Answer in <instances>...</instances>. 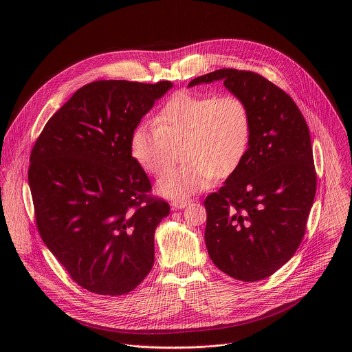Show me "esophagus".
<instances>
[{"instance_id":"esophagus-1","label":"esophagus","mask_w":352,"mask_h":352,"mask_svg":"<svg viewBox=\"0 0 352 352\" xmlns=\"http://www.w3.org/2000/svg\"><path fill=\"white\" fill-rule=\"evenodd\" d=\"M189 204V200H184V199H175L171 202L173 209H185Z\"/></svg>"}]
</instances>
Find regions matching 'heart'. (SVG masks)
<instances>
[{
    "mask_svg": "<svg viewBox=\"0 0 352 352\" xmlns=\"http://www.w3.org/2000/svg\"><path fill=\"white\" fill-rule=\"evenodd\" d=\"M250 138L252 117L243 98L182 90L160 107L153 126L140 124L132 131L129 155L146 174H164L156 184L159 195L186 199L210 188L217 177L234 174L248 155ZM181 146L187 164L168 172Z\"/></svg>",
    "mask_w": 352,
    "mask_h": 352,
    "instance_id": "b5f03b06",
    "label": "heart"
}]
</instances>
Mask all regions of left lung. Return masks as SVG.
<instances>
[{
  "label": "left lung",
  "instance_id": "obj_1",
  "mask_svg": "<svg viewBox=\"0 0 352 352\" xmlns=\"http://www.w3.org/2000/svg\"><path fill=\"white\" fill-rule=\"evenodd\" d=\"M223 80L252 117L248 155L219 192L205 199L210 259L241 281H259L284 266L304 238L316 193L309 128L294 100L259 74L219 69L188 87Z\"/></svg>",
  "mask_w": 352,
  "mask_h": 352
}]
</instances>
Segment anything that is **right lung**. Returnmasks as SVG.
Listing matches in <instances>:
<instances>
[{"mask_svg": "<svg viewBox=\"0 0 352 352\" xmlns=\"http://www.w3.org/2000/svg\"><path fill=\"white\" fill-rule=\"evenodd\" d=\"M173 83L97 80L48 120L30 153L37 230L72 280L90 292L124 295L155 263L166 200L129 155V136Z\"/></svg>", "mask_w": 352, "mask_h": 352, "instance_id": "add662e5", "label": "right lung"}]
</instances>
